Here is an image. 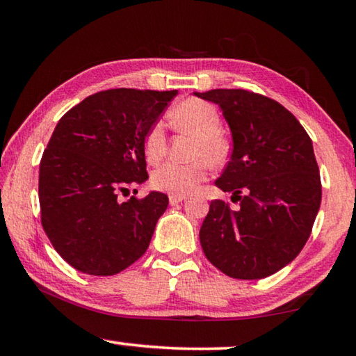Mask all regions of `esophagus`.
I'll use <instances>...</instances> for the list:
<instances>
[{"mask_svg":"<svg viewBox=\"0 0 356 356\" xmlns=\"http://www.w3.org/2000/svg\"><path fill=\"white\" fill-rule=\"evenodd\" d=\"M185 201V195H170V204L176 206V204Z\"/></svg>","mask_w":356,"mask_h":356,"instance_id":"1","label":"esophagus"}]
</instances>
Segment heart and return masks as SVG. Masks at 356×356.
Listing matches in <instances>:
<instances>
[{
  "instance_id": "b5f03b06",
  "label": "heart",
  "mask_w": 356,
  "mask_h": 356,
  "mask_svg": "<svg viewBox=\"0 0 356 356\" xmlns=\"http://www.w3.org/2000/svg\"><path fill=\"white\" fill-rule=\"evenodd\" d=\"M171 124L180 131H188L197 136L193 147V156L202 159L193 160L190 163L166 161L156 166L150 176V182L156 190L170 195H186L196 188L207 177L209 164L221 165L227 159V138L221 134V116L216 108L201 99H185L171 111ZM166 154V135L160 122L154 124L144 138V155L150 163H156Z\"/></svg>"
}]
</instances>
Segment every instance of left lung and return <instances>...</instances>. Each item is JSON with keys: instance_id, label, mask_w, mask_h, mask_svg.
Returning a JSON list of instances; mask_svg holds the SVG:
<instances>
[{"instance_id": "obj_1", "label": "left lung", "mask_w": 356, "mask_h": 356, "mask_svg": "<svg viewBox=\"0 0 356 356\" xmlns=\"http://www.w3.org/2000/svg\"><path fill=\"white\" fill-rule=\"evenodd\" d=\"M195 95L220 105L231 127L232 155L215 185L240 201L237 209L210 202L200 231L202 251L231 278H267L303 250L321 207L312 141L291 111L262 94L212 89Z\"/></svg>"}]
</instances>
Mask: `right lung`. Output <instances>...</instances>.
<instances>
[{
	"label": "right lung",
	"mask_w": 356,
	"mask_h": 356,
	"mask_svg": "<svg viewBox=\"0 0 356 356\" xmlns=\"http://www.w3.org/2000/svg\"><path fill=\"white\" fill-rule=\"evenodd\" d=\"M176 94L108 89L59 119L40 160V221L78 272L111 276L146 252L168 196L119 202L118 193L147 180L144 138Z\"/></svg>",
	"instance_id": "1"
}]
</instances>
